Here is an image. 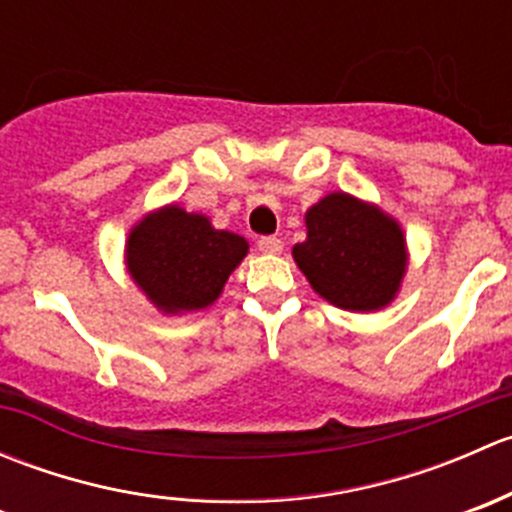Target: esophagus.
<instances>
[{"label":"esophagus","instance_id":"1","mask_svg":"<svg viewBox=\"0 0 512 512\" xmlns=\"http://www.w3.org/2000/svg\"><path fill=\"white\" fill-rule=\"evenodd\" d=\"M257 247H260L262 252H267V255H280L282 252V240L280 237H275V235H265V237H260V240H257Z\"/></svg>","mask_w":512,"mask_h":512}]
</instances>
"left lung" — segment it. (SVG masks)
I'll return each instance as SVG.
<instances>
[{"mask_svg": "<svg viewBox=\"0 0 512 512\" xmlns=\"http://www.w3.org/2000/svg\"><path fill=\"white\" fill-rule=\"evenodd\" d=\"M299 270L334 307L381 309L406 270L404 235L381 210L332 193L307 213V240L292 250Z\"/></svg>", "mask_w": 512, "mask_h": 512, "instance_id": "obj_1", "label": "left lung"}]
</instances>
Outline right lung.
Listing matches in <instances>:
<instances>
[{"instance_id":"add662e5","label":"right lung","mask_w":512,"mask_h":512,"mask_svg":"<svg viewBox=\"0 0 512 512\" xmlns=\"http://www.w3.org/2000/svg\"><path fill=\"white\" fill-rule=\"evenodd\" d=\"M245 255L240 235L215 230L208 218L175 205L133 227L126 250L136 285L173 314L213 304Z\"/></svg>"}]
</instances>
